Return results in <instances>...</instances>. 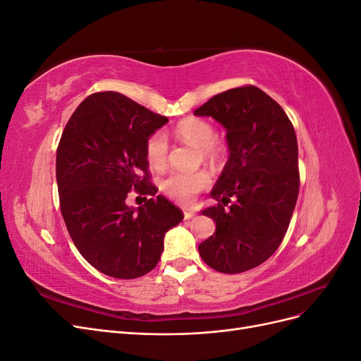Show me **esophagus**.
Returning <instances> with one entry per match:
<instances>
[{
	"label": "esophagus",
	"instance_id": "esophagus-1",
	"mask_svg": "<svg viewBox=\"0 0 361 361\" xmlns=\"http://www.w3.org/2000/svg\"><path fill=\"white\" fill-rule=\"evenodd\" d=\"M192 216H194V212H191V211H183V218H185V220H191Z\"/></svg>",
	"mask_w": 361,
	"mask_h": 361
}]
</instances>
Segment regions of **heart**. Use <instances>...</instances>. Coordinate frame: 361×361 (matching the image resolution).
Masks as SVG:
<instances>
[{"mask_svg": "<svg viewBox=\"0 0 361 361\" xmlns=\"http://www.w3.org/2000/svg\"><path fill=\"white\" fill-rule=\"evenodd\" d=\"M174 133L192 146L199 147L204 159L221 162L227 157L226 141L215 137V128L211 122L200 117L183 118L174 128ZM146 158L152 167L161 170L166 167L169 158V141L162 130H155L146 140ZM211 185L209 173L199 171H173L161 182V190L169 199L187 204Z\"/></svg>", "mask_w": 361, "mask_h": 361, "instance_id": "1", "label": "heart"}]
</instances>
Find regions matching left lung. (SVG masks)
I'll use <instances>...</instances> for the list:
<instances>
[{
  "instance_id": "1",
  "label": "left lung",
  "mask_w": 361,
  "mask_h": 361,
  "mask_svg": "<svg viewBox=\"0 0 361 361\" xmlns=\"http://www.w3.org/2000/svg\"><path fill=\"white\" fill-rule=\"evenodd\" d=\"M194 114L226 128L231 152L211 194L218 203L203 211L215 233L199 253L212 269L238 274L264 264L288 232L300 191L297 135L283 108L255 85L218 93Z\"/></svg>"
}]
</instances>
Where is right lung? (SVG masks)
<instances>
[{
    "mask_svg": "<svg viewBox=\"0 0 361 361\" xmlns=\"http://www.w3.org/2000/svg\"><path fill=\"white\" fill-rule=\"evenodd\" d=\"M169 118L117 92H97L78 105L57 147L60 211L81 256L114 279H137L161 259L164 235L183 214L152 183L146 140ZM134 189L149 195L137 212Z\"/></svg>",
    "mask_w": 361,
    "mask_h": 361,
    "instance_id": "add662e5",
    "label": "right lung"
}]
</instances>
